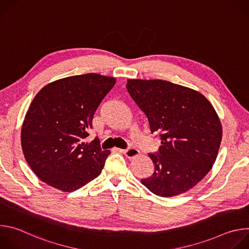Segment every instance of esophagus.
<instances>
[{"label":"esophagus","mask_w":249,"mask_h":249,"mask_svg":"<svg viewBox=\"0 0 249 249\" xmlns=\"http://www.w3.org/2000/svg\"><path fill=\"white\" fill-rule=\"evenodd\" d=\"M121 152L128 158V159H134L140 155V152L135 148H129L127 150H121Z\"/></svg>","instance_id":"34e87169"}]
</instances>
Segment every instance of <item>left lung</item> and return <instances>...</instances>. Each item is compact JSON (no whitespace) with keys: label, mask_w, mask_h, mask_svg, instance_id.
Returning a JSON list of instances; mask_svg holds the SVG:
<instances>
[{"label":"left lung","mask_w":249,"mask_h":249,"mask_svg":"<svg viewBox=\"0 0 249 249\" xmlns=\"http://www.w3.org/2000/svg\"><path fill=\"white\" fill-rule=\"evenodd\" d=\"M126 88L152 133H160L158 157L149 154L154 174L141 183L160 197L192 189L213 167L221 146L223 127L215 108L199 91L167 81L128 79Z\"/></svg>","instance_id":"1"}]
</instances>
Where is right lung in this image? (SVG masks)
Listing matches in <instances>:
<instances>
[{
	"label": "right lung",
	"instance_id": "add662e5",
	"mask_svg": "<svg viewBox=\"0 0 249 249\" xmlns=\"http://www.w3.org/2000/svg\"><path fill=\"white\" fill-rule=\"evenodd\" d=\"M94 73L63 78L44 86L31 101L21 126L24 159L44 183L73 192L101 173L110 151L99 141L83 142L99 103L115 85Z\"/></svg>",
	"mask_w": 249,
	"mask_h": 249
}]
</instances>
